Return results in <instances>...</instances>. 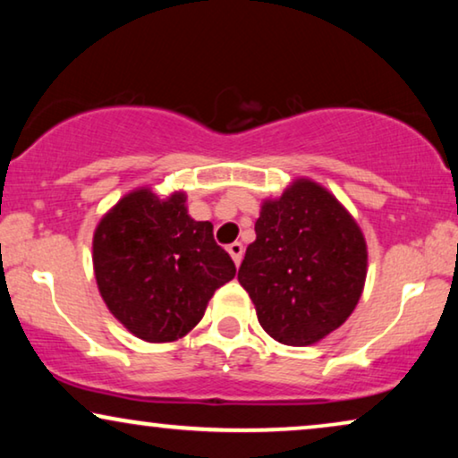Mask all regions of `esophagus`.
Listing matches in <instances>:
<instances>
[{"label": "esophagus", "mask_w": 458, "mask_h": 458, "mask_svg": "<svg viewBox=\"0 0 458 458\" xmlns=\"http://www.w3.org/2000/svg\"><path fill=\"white\" fill-rule=\"evenodd\" d=\"M227 252L231 254V259H233L235 265H240L242 259H243V243L233 242L231 246H227Z\"/></svg>", "instance_id": "34e87169"}]
</instances>
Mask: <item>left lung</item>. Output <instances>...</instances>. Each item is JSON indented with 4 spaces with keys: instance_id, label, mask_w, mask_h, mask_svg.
Wrapping results in <instances>:
<instances>
[{
    "instance_id": "left-lung-1",
    "label": "left lung",
    "mask_w": 458,
    "mask_h": 458,
    "mask_svg": "<svg viewBox=\"0 0 458 458\" xmlns=\"http://www.w3.org/2000/svg\"><path fill=\"white\" fill-rule=\"evenodd\" d=\"M237 279L262 329L287 346H310L359 304L367 277L365 235L334 193L296 179L265 199Z\"/></svg>"
}]
</instances>
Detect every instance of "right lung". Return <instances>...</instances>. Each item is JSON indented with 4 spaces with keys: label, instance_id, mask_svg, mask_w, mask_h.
Returning <instances> with one entry per match:
<instances>
[{
    "label": "right lung",
    "instance_id": "1",
    "mask_svg": "<svg viewBox=\"0 0 458 458\" xmlns=\"http://www.w3.org/2000/svg\"><path fill=\"white\" fill-rule=\"evenodd\" d=\"M187 196L141 187L118 199L93 233V271L106 306L140 340L174 342L235 277L212 223L187 215Z\"/></svg>",
    "mask_w": 458,
    "mask_h": 458
}]
</instances>
